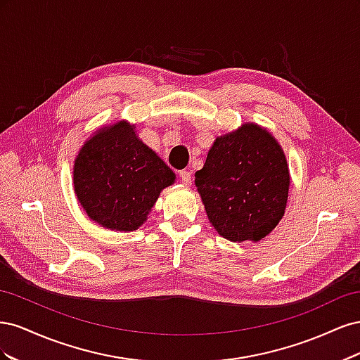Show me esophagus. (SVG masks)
Masks as SVG:
<instances>
[{"mask_svg":"<svg viewBox=\"0 0 360 360\" xmlns=\"http://www.w3.org/2000/svg\"><path fill=\"white\" fill-rule=\"evenodd\" d=\"M180 181L184 184V186H189V184L192 183V176L189 171H180Z\"/></svg>","mask_w":360,"mask_h":360,"instance_id":"obj_1","label":"esophagus"}]
</instances>
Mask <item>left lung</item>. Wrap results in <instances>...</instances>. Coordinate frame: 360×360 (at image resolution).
<instances>
[{"label":"left lung","mask_w":360,"mask_h":360,"mask_svg":"<svg viewBox=\"0 0 360 360\" xmlns=\"http://www.w3.org/2000/svg\"><path fill=\"white\" fill-rule=\"evenodd\" d=\"M214 230L230 242H258L284 216L290 171L274 135L246 123L216 138L204 167L195 172Z\"/></svg>","instance_id":"8db88e82"}]
</instances>
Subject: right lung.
Segmentation results:
<instances>
[{"instance_id": "add662e5", "label": "right lung", "mask_w": 360, "mask_h": 360, "mask_svg": "<svg viewBox=\"0 0 360 360\" xmlns=\"http://www.w3.org/2000/svg\"><path fill=\"white\" fill-rule=\"evenodd\" d=\"M174 180L176 174L124 120L97 130L73 167L82 209L91 221L114 231H135L143 225L162 189Z\"/></svg>"}]
</instances>
